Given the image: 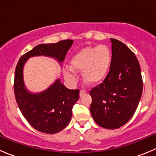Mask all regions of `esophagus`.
Returning <instances> with one entry per match:
<instances>
[{
  "label": "esophagus",
  "mask_w": 156,
  "mask_h": 156,
  "mask_svg": "<svg viewBox=\"0 0 156 156\" xmlns=\"http://www.w3.org/2000/svg\"><path fill=\"white\" fill-rule=\"evenodd\" d=\"M85 94H87V91L85 90H80V97H82L83 95H84Z\"/></svg>",
  "instance_id": "34e87169"
}]
</instances>
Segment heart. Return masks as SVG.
Wrapping results in <instances>:
<instances>
[{"mask_svg":"<svg viewBox=\"0 0 156 156\" xmlns=\"http://www.w3.org/2000/svg\"><path fill=\"white\" fill-rule=\"evenodd\" d=\"M112 54L107 45L100 44L85 48L75 53L70 60V66L64 69L67 79H75V72L82 71L83 79L87 83L95 84L107 76L111 67Z\"/></svg>","mask_w":156,"mask_h":156,"instance_id":"1","label":"heart"}]
</instances>
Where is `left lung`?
<instances>
[{"label":"left lung","instance_id":"1","mask_svg":"<svg viewBox=\"0 0 156 156\" xmlns=\"http://www.w3.org/2000/svg\"><path fill=\"white\" fill-rule=\"evenodd\" d=\"M112 42L111 67L103 82L92 88L90 110L100 127L116 129L134 114L143 92L140 66L134 53L116 39Z\"/></svg>","mask_w":156,"mask_h":156}]
</instances>
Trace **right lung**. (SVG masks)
Returning a JSON list of instances; mask_svg holds the SVG:
<instances>
[{"label":"right lung","mask_w":156,"mask_h":156,"mask_svg":"<svg viewBox=\"0 0 156 156\" xmlns=\"http://www.w3.org/2000/svg\"><path fill=\"white\" fill-rule=\"evenodd\" d=\"M73 41H60L56 44H41L21 56L14 77V94L19 108L31 127L46 133H56L63 130L70 122L72 107L79 99V90H70L56 80L48 89L32 94L25 87L23 67L29 58L45 56L59 62L65 59Z\"/></svg>","instance_id":"right-lung-1"}]
</instances>
